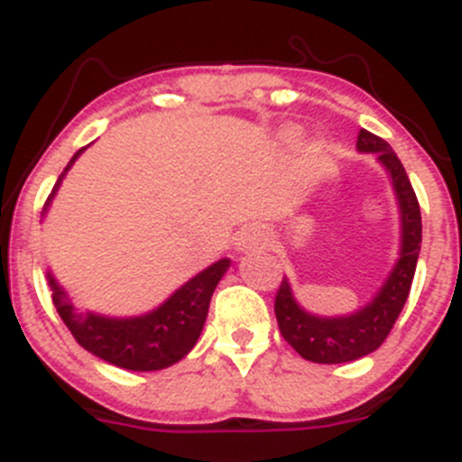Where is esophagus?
I'll use <instances>...</instances> for the list:
<instances>
[{
	"label": "esophagus",
	"instance_id": "34e87169",
	"mask_svg": "<svg viewBox=\"0 0 462 462\" xmlns=\"http://www.w3.org/2000/svg\"><path fill=\"white\" fill-rule=\"evenodd\" d=\"M235 245L239 253H254V250H261L268 245V235L259 226H248L236 235Z\"/></svg>",
	"mask_w": 462,
	"mask_h": 462
}]
</instances>
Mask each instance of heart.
Masks as SVG:
<instances>
[{
  "label": "heart",
  "mask_w": 462,
  "mask_h": 462,
  "mask_svg": "<svg viewBox=\"0 0 462 462\" xmlns=\"http://www.w3.org/2000/svg\"><path fill=\"white\" fill-rule=\"evenodd\" d=\"M295 138H297V132L295 129H283L282 132V143L283 144H291V143H295ZM315 152H318V144H309V147H306V162L309 161H313V156H315Z\"/></svg>",
  "instance_id": "1"
}]
</instances>
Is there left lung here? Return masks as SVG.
I'll return each mask as SVG.
<instances>
[{"mask_svg":"<svg viewBox=\"0 0 462 462\" xmlns=\"http://www.w3.org/2000/svg\"><path fill=\"white\" fill-rule=\"evenodd\" d=\"M356 147L362 153H375L377 162L389 174L400 208V253L374 300L366 301L356 313L337 315V318H321L301 309L292 295L291 282L283 277L274 297L279 330L304 360L318 365H344V362L360 360L384 342L411 291L418 254H420V205L400 158L395 156L389 143L366 129H360Z\"/></svg>","mask_w":462,"mask_h":462,"instance_id":"8db88e82","label":"left lung"}]
</instances>
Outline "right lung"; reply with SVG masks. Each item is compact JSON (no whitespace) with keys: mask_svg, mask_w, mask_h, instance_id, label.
I'll return each mask as SVG.
<instances>
[{"mask_svg":"<svg viewBox=\"0 0 462 462\" xmlns=\"http://www.w3.org/2000/svg\"><path fill=\"white\" fill-rule=\"evenodd\" d=\"M85 149L87 147L76 152V156L64 167L44 205V212L53 201L67 171ZM227 268H230V259H218L217 263L201 270L197 277L185 282L179 291L171 292L158 309L144 315H134V318H106L91 310L82 313L73 306L69 292L60 286L51 270L46 273V279L53 291L51 297H53L60 318L82 348L120 369L161 371L183 360L194 348L208 318L214 288L227 273Z\"/></svg>","mask_w":462,"mask_h":462,"instance_id":"1","label":"right lung"}]
</instances>
